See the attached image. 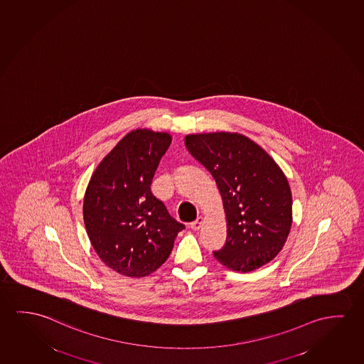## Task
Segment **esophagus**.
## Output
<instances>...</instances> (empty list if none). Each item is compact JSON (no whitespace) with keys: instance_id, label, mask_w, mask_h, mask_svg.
Returning a JSON list of instances; mask_svg holds the SVG:
<instances>
[{"instance_id":"34e87169","label":"esophagus","mask_w":364,"mask_h":364,"mask_svg":"<svg viewBox=\"0 0 364 364\" xmlns=\"http://www.w3.org/2000/svg\"><path fill=\"white\" fill-rule=\"evenodd\" d=\"M203 219L199 217V218H196L193 223H191V228L193 230H199V228L202 227Z\"/></svg>"}]
</instances>
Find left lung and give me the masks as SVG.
<instances>
[{"mask_svg": "<svg viewBox=\"0 0 364 364\" xmlns=\"http://www.w3.org/2000/svg\"><path fill=\"white\" fill-rule=\"evenodd\" d=\"M185 146L212 173L223 199L227 240L214 257L242 272L274 259L292 222L290 185L274 159L243 134H189Z\"/></svg>", "mask_w": 364, "mask_h": 364, "instance_id": "1", "label": "left lung"}]
</instances>
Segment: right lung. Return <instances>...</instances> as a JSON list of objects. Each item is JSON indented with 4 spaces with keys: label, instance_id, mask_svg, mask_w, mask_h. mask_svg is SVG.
Instances as JSON below:
<instances>
[{
    "label": "right lung",
    "instance_id": "right-lung-1",
    "mask_svg": "<svg viewBox=\"0 0 364 364\" xmlns=\"http://www.w3.org/2000/svg\"><path fill=\"white\" fill-rule=\"evenodd\" d=\"M170 144L168 134L129 132L95 168L85 191L84 224L90 243L108 267L124 276L156 271L185 228L151 193Z\"/></svg>",
    "mask_w": 364,
    "mask_h": 364
}]
</instances>
